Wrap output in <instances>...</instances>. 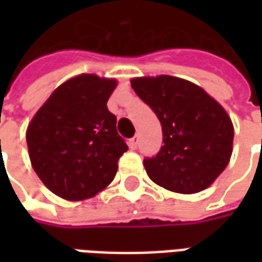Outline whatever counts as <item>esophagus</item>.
<instances>
[{
  "label": "esophagus",
  "instance_id": "obj_1",
  "mask_svg": "<svg viewBox=\"0 0 262 262\" xmlns=\"http://www.w3.org/2000/svg\"><path fill=\"white\" fill-rule=\"evenodd\" d=\"M137 144H139V136L135 135V136L132 137L130 140H129V146H130V148H136Z\"/></svg>",
  "mask_w": 262,
  "mask_h": 262
}]
</instances>
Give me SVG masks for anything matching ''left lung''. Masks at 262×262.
I'll list each match as a JSON object with an SVG mask.
<instances>
[{
    "label": "left lung",
    "instance_id": "left-lung-1",
    "mask_svg": "<svg viewBox=\"0 0 262 262\" xmlns=\"http://www.w3.org/2000/svg\"><path fill=\"white\" fill-rule=\"evenodd\" d=\"M130 82L163 129L164 144L156 157L143 161L150 180L178 193L206 189L230 161L234 129L227 112L201 86L178 77Z\"/></svg>",
    "mask_w": 262,
    "mask_h": 262
}]
</instances>
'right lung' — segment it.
<instances>
[{
  "instance_id": "obj_1",
  "label": "right lung",
  "mask_w": 262,
  "mask_h": 262,
  "mask_svg": "<svg viewBox=\"0 0 262 262\" xmlns=\"http://www.w3.org/2000/svg\"><path fill=\"white\" fill-rule=\"evenodd\" d=\"M116 80L81 74L63 82L26 130L32 167L46 187L67 201H82L112 182L127 144L106 106Z\"/></svg>"
}]
</instances>
